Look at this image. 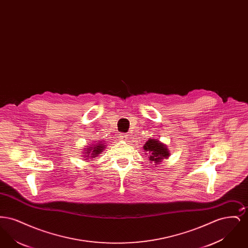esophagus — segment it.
Instances as JSON below:
<instances>
[{
  "mask_svg": "<svg viewBox=\"0 0 248 248\" xmlns=\"http://www.w3.org/2000/svg\"><path fill=\"white\" fill-rule=\"evenodd\" d=\"M127 138H128V137H127V135H125V134H123V135L120 136V139L123 140H126Z\"/></svg>",
  "mask_w": 248,
  "mask_h": 248,
  "instance_id": "esophagus-1",
  "label": "esophagus"
}]
</instances>
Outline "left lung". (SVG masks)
I'll return each mask as SVG.
<instances>
[{
	"instance_id": "left-lung-1",
	"label": "left lung",
	"mask_w": 248,
	"mask_h": 248,
	"mask_svg": "<svg viewBox=\"0 0 248 248\" xmlns=\"http://www.w3.org/2000/svg\"><path fill=\"white\" fill-rule=\"evenodd\" d=\"M145 151L149 152L150 161L154 163H160L162 159L169 156V152L164 144L160 143L157 140H149L144 145Z\"/></svg>"
}]
</instances>
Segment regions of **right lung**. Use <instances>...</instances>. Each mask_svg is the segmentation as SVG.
Wrapping results in <instances>:
<instances>
[{
	"mask_svg": "<svg viewBox=\"0 0 248 248\" xmlns=\"http://www.w3.org/2000/svg\"><path fill=\"white\" fill-rule=\"evenodd\" d=\"M103 149H104V145L100 144V143H97V144L94 145V147H93V148H88L89 151H87L86 154H91V157H95L96 155H98V154H100V153H102Z\"/></svg>",
	"mask_w": 248,
	"mask_h": 248,
	"instance_id": "1",
	"label": "right lung"
}]
</instances>
